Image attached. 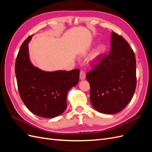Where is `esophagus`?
<instances>
[{"label":"esophagus","instance_id":"34e87169","mask_svg":"<svg viewBox=\"0 0 152 152\" xmlns=\"http://www.w3.org/2000/svg\"><path fill=\"white\" fill-rule=\"evenodd\" d=\"M85 77H86V74H85V71H81L80 73V78L81 80H83L85 79Z\"/></svg>","mask_w":152,"mask_h":152}]
</instances>
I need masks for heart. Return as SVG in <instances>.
<instances>
[{
	"mask_svg": "<svg viewBox=\"0 0 152 152\" xmlns=\"http://www.w3.org/2000/svg\"><path fill=\"white\" fill-rule=\"evenodd\" d=\"M105 47L103 45H99L98 48H97L94 51V53L92 54V55L91 56V60L93 61L98 60L99 58L104 53V52H105Z\"/></svg>",
	"mask_w": 152,
	"mask_h": 152,
	"instance_id": "heart-1",
	"label": "heart"
}]
</instances>
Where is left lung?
<instances>
[{
	"label": "left lung",
	"instance_id": "1",
	"mask_svg": "<svg viewBox=\"0 0 152 152\" xmlns=\"http://www.w3.org/2000/svg\"><path fill=\"white\" fill-rule=\"evenodd\" d=\"M109 54L100 58L86 78L91 86V103L101 113L114 114L123 110L136 87V60L128 42L112 31Z\"/></svg>",
	"mask_w": 152,
	"mask_h": 152
}]
</instances>
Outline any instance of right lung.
<instances>
[{"instance_id":"obj_1","label":"right lung","mask_w":152,"mask_h":152,"mask_svg":"<svg viewBox=\"0 0 152 152\" xmlns=\"http://www.w3.org/2000/svg\"><path fill=\"white\" fill-rule=\"evenodd\" d=\"M32 37V36H31ZM29 37L20 46L15 62L18 92L28 109L37 115L53 118L67 108V92L78 83L80 70L46 72L29 60Z\"/></svg>"}]
</instances>
